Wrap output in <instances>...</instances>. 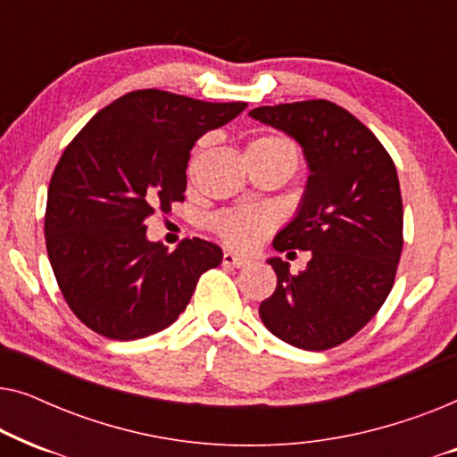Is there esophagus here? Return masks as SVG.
Masks as SVG:
<instances>
[{
    "mask_svg": "<svg viewBox=\"0 0 457 457\" xmlns=\"http://www.w3.org/2000/svg\"><path fill=\"white\" fill-rule=\"evenodd\" d=\"M249 262L252 260H247V258H243V255H239V253H235V252H224V255H222V264L224 266H233V268H243V266H247Z\"/></svg>",
    "mask_w": 457,
    "mask_h": 457,
    "instance_id": "34e87169",
    "label": "esophagus"
}]
</instances>
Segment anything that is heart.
<instances>
[{
	"instance_id": "1",
	"label": "heart",
	"mask_w": 457,
	"mask_h": 457,
	"mask_svg": "<svg viewBox=\"0 0 457 457\" xmlns=\"http://www.w3.org/2000/svg\"><path fill=\"white\" fill-rule=\"evenodd\" d=\"M249 147L277 149V152L291 155L295 164L299 158L297 147L291 141L280 139V137H260V139L249 143ZM274 222H277V216L266 208H237L216 216L214 228L228 245L249 249L274 227Z\"/></svg>"
}]
</instances>
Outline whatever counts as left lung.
I'll return each mask as SVG.
<instances>
[{"label":"left lung","mask_w":457,"mask_h":457,"mask_svg":"<svg viewBox=\"0 0 457 457\" xmlns=\"http://www.w3.org/2000/svg\"><path fill=\"white\" fill-rule=\"evenodd\" d=\"M249 116L295 139L310 170L272 245L312 260L291 274L289 262L268 258L277 289L260 303L262 322L308 352L341 345L372 320L395 280L403 245L395 164L370 129L327 99L262 105Z\"/></svg>","instance_id":"1"}]
</instances>
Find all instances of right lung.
<instances>
[{
  "mask_svg": "<svg viewBox=\"0 0 457 457\" xmlns=\"http://www.w3.org/2000/svg\"><path fill=\"white\" fill-rule=\"evenodd\" d=\"M247 104L143 89L97 112L64 149L47 189L46 243L66 303L97 335L133 341L177 320L222 249L147 239L145 218L183 202L199 137Z\"/></svg>",
  "mask_w": 457,
  "mask_h": 457,
  "instance_id": "add662e5",
  "label": "right lung"
}]
</instances>
